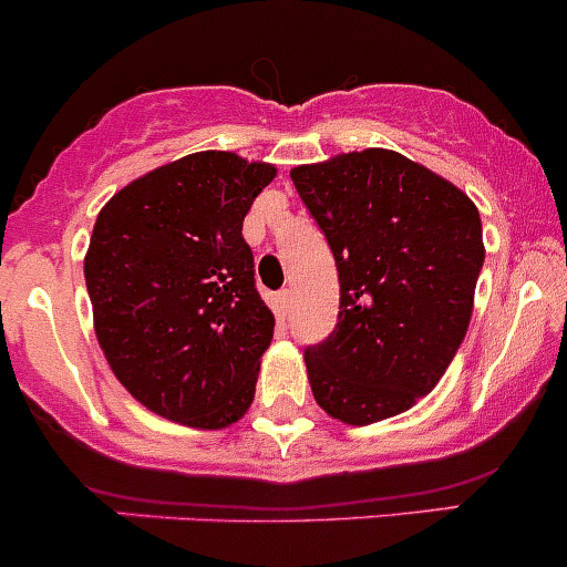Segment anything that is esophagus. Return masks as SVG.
Here are the masks:
<instances>
[{"instance_id": "esophagus-1", "label": "esophagus", "mask_w": 567, "mask_h": 567, "mask_svg": "<svg viewBox=\"0 0 567 567\" xmlns=\"http://www.w3.org/2000/svg\"><path fill=\"white\" fill-rule=\"evenodd\" d=\"M289 306H292V292H289V289H280V292L275 295V311H278V317H287Z\"/></svg>"}]
</instances>
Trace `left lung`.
<instances>
[{"label":"left lung","instance_id":"obj_1","mask_svg":"<svg viewBox=\"0 0 567 567\" xmlns=\"http://www.w3.org/2000/svg\"><path fill=\"white\" fill-rule=\"evenodd\" d=\"M292 183L339 275L337 326L306 348L331 417L368 425L406 412L454 361L484 264L467 194L392 150L298 166Z\"/></svg>","mask_w":567,"mask_h":567}]
</instances>
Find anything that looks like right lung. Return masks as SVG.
<instances>
[{
	"instance_id": "add662e5",
	"label": "right lung",
	"mask_w": 567,
	"mask_h": 567,
	"mask_svg": "<svg viewBox=\"0 0 567 567\" xmlns=\"http://www.w3.org/2000/svg\"><path fill=\"white\" fill-rule=\"evenodd\" d=\"M275 166L194 153L125 186L85 256L94 328L113 375L150 412L225 429L250 409L275 317L241 236Z\"/></svg>"
}]
</instances>
